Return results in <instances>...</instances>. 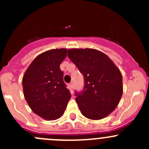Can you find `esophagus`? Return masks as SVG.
Returning a JSON list of instances; mask_svg holds the SVG:
<instances>
[{
  "label": "esophagus",
  "mask_w": 149,
  "mask_h": 149,
  "mask_svg": "<svg viewBox=\"0 0 149 149\" xmlns=\"http://www.w3.org/2000/svg\"><path fill=\"white\" fill-rule=\"evenodd\" d=\"M69 87H70V91H73V82H71V83L69 84Z\"/></svg>",
  "instance_id": "esophagus-1"
}]
</instances>
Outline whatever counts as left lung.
I'll return each instance as SVG.
<instances>
[{"label": "left lung", "mask_w": 149, "mask_h": 149, "mask_svg": "<svg viewBox=\"0 0 149 149\" xmlns=\"http://www.w3.org/2000/svg\"><path fill=\"white\" fill-rule=\"evenodd\" d=\"M68 56L84 77L81 92H76L82 115L91 120L104 118L115 109L123 95V77L113 61L94 49H70Z\"/></svg>", "instance_id": "1"}]
</instances>
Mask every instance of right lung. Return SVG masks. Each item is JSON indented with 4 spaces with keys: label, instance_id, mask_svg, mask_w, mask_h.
Masks as SVG:
<instances>
[{
    "label": "right lung",
    "instance_id": "add662e5",
    "mask_svg": "<svg viewBox=\"0 0 149 149\" xmlns=\"http://www.w3.org/2000/svg\"><path fill=\"white\" fill-rule=\"evenodd\" d=\"M66 55L65 48L42 52L31 62L23 76L25 100L31 110L45 120L61 118L71 97L60 68Z\"/></svg>",
    "mask_w": 149,
    "mask_h": 149
}]
</instances>
